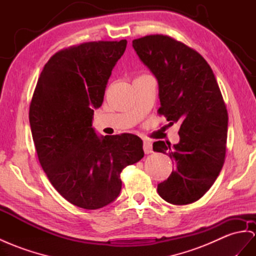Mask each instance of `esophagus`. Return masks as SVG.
Returning a JSON list of instances; mask_svg holds the SVG:
<instances>
[{"instance_id":"34e87169","label":"esophagus","mask_w":256,"mask_h":256,"mask_svg":"<svg viewBox=\"0 0 256 256\" xmlns=\"http://www.w3.org/2000/svg\"><path fill=\"white\" fill-rule=\"evenodd\" d=\"M144 152H145V154H152V142L149 140H144Z\"/></svg>"}]
</instances>
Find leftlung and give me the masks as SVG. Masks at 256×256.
<instances>
[{
    "label": "left lung",
    "mask_w": 256,
    "mask_h": 256,
    "mask_svg": "<svg viewBox=\"0 0 256 256\" xmlns=\"http://www.w3.org/2000/svg\"><path fill=\"white\" fill-rule=\"evenodd\" d=\"M133 48L158 81V112L180 124L178 144L154 142V152L175 161L158 194L172 204L192 203L211 188L225 161L228 114L218 84L198 52L168 36L136 38Z\"/></svg>",
    "instance_id": "1"
}]
</instances>
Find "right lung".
<instances>
[{
  "instance_id": "obj_1",
  "label": "right lung",
  "mask_w": 256,
  "mask_h": 256,
  "mask_svg": "<svg viewBox=\"0 0 256 256\" xmlns=\"http://www.w3.org/2000/svg\"><path fill=\"white\" fill-rule=\"evenodd\" d=\"M126 40L88 42L58 52L44 66L30 104L38 161L72 204L97 210L120 194L122 170L144 156L133 134L98 136L93 124Z\"/></svg>"
}]
</instances>
